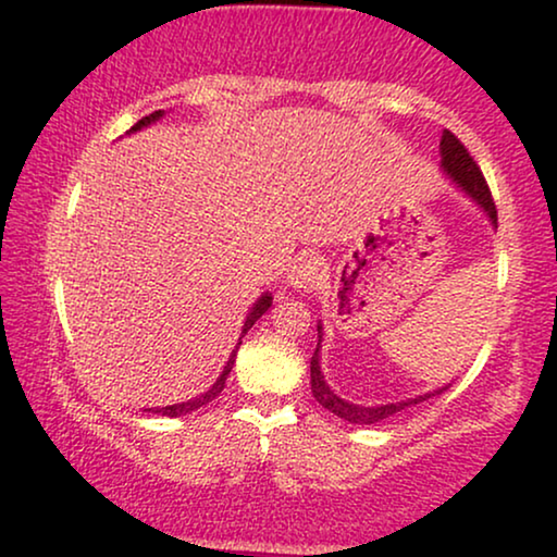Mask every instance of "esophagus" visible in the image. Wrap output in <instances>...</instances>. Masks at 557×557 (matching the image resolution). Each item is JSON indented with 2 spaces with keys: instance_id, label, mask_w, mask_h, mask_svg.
I'll use <instances>...</instances> for the list:
<instances>
[{
  "instance_id": "34e87169",
  "label": "esophagus",
  "mask_w": 557,
  "mask_h": 557,
  "mask_svg": "<svg viewBox=\"0 0 557 557\" xmlns=\"http://www.w3.org/2000/svg\"><path fill=\"white\" fill-rule=\"evenodd\" d=\"M323 277V262L315 257H302L298 264L293 267L290 274H287V285L295 287V290L308 293L321 283Z\"/></svg>"
}]
</instances>
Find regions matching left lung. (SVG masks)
<instances>
[{"label":"left lung","mask_w":557,"mask_h":557,"mask_svg":"<svg viewBox=\"0 0 557 557\" xmlns=\"http://www.w3.org/2000/svg\"><path fill=\"white\" fill-rule=\"evenodd\" d=\"M441 168H443V173H446L450 181H454L458 188H461L466 196H469L471 201L486 213L488 221H492V224L496 226V206H494L492 190H488L484 175H481V170H479L476 162H473L469 150H466V147L461 145V139H458L454 132H448V129L443 132V137H441ZM321 338H323V325H318V346H315L313 359H310V389H313L315 403H321L325 410L338 414L341 420L354 422V425H376V422L387 420V418H392V414L403 412L412 405H420L422 399L441 395L443 389H448V387H441L435 392H425V395L407 397V399H399V403L376 405V407L346 403V399H341L336 392H333L323 380V372H321Z\"/></svg>","instance_id":"left-lung-1"}]
</instances>
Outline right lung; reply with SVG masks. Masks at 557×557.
Returning <instances> with one entry per match:
<instances>
[{
	"label": "right lung",
	"instance_id": "1",
	"mask_svg": "<svg viewBox=\"0 0 557 557\" xmlns=\"http://www.w3.org/2000/svg\"><path fill=\"white\" fill-rule=\"evenodd\" d=\"M165 114V111H154V114H150V116H143L139 119V122L135 124V127H132L129 132H137V129H143V127H147V124H152V122H158V119ZM272 306V295L270 293H264L262 298H259L257 302H255V308L249 310V315H247V321H244V329H242V336L244 333H247L251 325H255L259 318H262L264 313H267V308ZM242 344V341H239ZM236 351H239V346L234 348L232 351V356H228V361H226V367H224V372H221V376L216 382H213V387H209L203 392V395H198V397H193V399H188V403H177V405H168V407H154V410H147V412H158V414H168V418H181V414H188V412H193V410H198V407H203V405H209L211 399H216L219 395H221V389L226 387V376H228V372H232V367H234V359H236Z\"/></svg>",
	"mask_w": 557,
	"mask_h": 557
}]
</instances>
